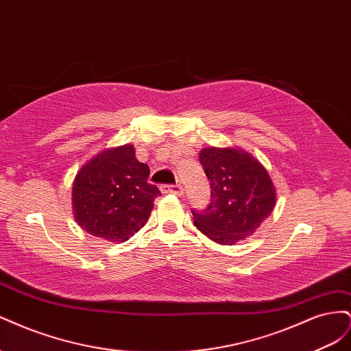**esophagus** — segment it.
I'll list each match as a JSON object with an SVG mask.
<instances>
[{"label": "esophagus", "instance_id": "obj_1", "mask_svg": "<svg viewBox=\"0 0 351 351\" xmlns=\"http://www.w3.org/2000/svg\"><path fill=\"white\" fill-rule=\"evenodd\" d=\"M161 192L162 193H171V195H176V196H182L184 190L180 184H173V186H161Z\"/></svg>", "mask_w": 351, "mask_h": 351}]
</instances>
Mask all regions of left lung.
Instances as JSON below:
<instances>
[{
    "mask_svg": "<svg viewBox=\"0 0 351 351\" xmlns=\"http://www.w3.org/2000/svg\"><path fill=\"white\" fill-rule=\"evenodd\" d=\"M199 161L210 182V204L202 212L192 210L196 228L224 246L246 240L277 202L267 168L240 147H205Z\"/></svg>",
    "mask_w": 351,
    "mask_h": 351,
    "instance_id": "8db88e82",
    "label": "left lung"
}]
</instances>
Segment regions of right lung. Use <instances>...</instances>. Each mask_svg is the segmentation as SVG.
Returning <instances> with one entry per match:
<instances>
[{"instance_id":"obj_1","label":"right lung","mask_w":351,"mask_h":351,"mask_svg":"<svg viewBox=\"0 0 351 351\" xmlns=\"http://www.w3.org/2000/svg\"><path fill=\"white\" fill-rule=\"evenodd\" d=\"M149 167L137 161L133 145L108 147L74 177L71 202L77 224L102 240L127 241L149 219L159 189L147 183Z\"/></svg>"}]
</instances>
